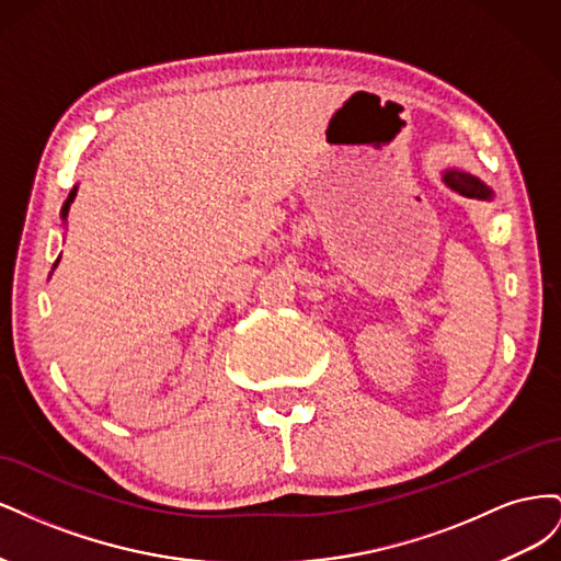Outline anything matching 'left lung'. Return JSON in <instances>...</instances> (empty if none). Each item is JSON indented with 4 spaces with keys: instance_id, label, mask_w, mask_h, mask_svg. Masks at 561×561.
<instances>
[{
    "instance_id": "obj_1",
    "label": "left lung",
    "mask_w": 561,
    "mask_h": 561,
    "mask_svg": "<svg viewBox=\"0 0 561 561\" xmlns=\"http://www.w3.org/2000/svg\"><path fill=\"white\" fill-rule=\"evenodd\" d=\"M445 182L451 186V190H456L458 194H463V196H472V198H489L491 196L489 186H484L478 178H472L468 173L449 171L445 175Z\"/></svg>"
}]
</instances>
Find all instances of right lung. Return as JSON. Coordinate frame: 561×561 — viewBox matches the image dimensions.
Here are the masks:
<instances>
[{"label": "right lung", "instance_id": "right-lung-1", "mask_svg": "<svg viewBox=\"0 0 561 561\" xmlns=\"http://www.w3.org/2000/svg\"><path fill=\"white\" fill-rule=\"evenodd\" d=\"M75 196H77V186H75V190L70 192V196H67V201H65V206H62V217H67V213H70V206H72Z\"/></svg>", "mask_w": 561, "mask_h": 561}]
</instances>
